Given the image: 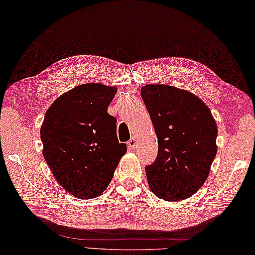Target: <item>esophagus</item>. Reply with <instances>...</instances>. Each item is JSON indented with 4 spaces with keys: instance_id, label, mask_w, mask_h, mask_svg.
I'll use <instances>...</instances> for the list:
<instances>
[{
    "instance_id": "esophagus-1",
    "label": "esophagus",
    "mask_w": 255,
    "mask_h": 255,
    "mask_svg": "<svg viewBox=\"0 0 255 255\" xmlns=\"http://www.w3.org/2000/svg\"><path fill=\"white\" fill-rule=\"evenodd\" d=\"M136 146H137V140H136L135 137H132L131 139L128 141V147L129 149H135Z\"/></svg>"
}]
</instances>
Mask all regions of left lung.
<instances>
[{
	"label": "left lung",
	"instance_id": "obj_1",
	"mask_svg": "<svg viewBox=\"0 0 255 255\" xmlns=\"http://www.w3.org/2000/svg\"><path fill=\"white\" fill-rule=\"evenodd\" d=\"M141 97L158 138V157L146 166L148 185L160 199H187L207 181L217 152V126L210 108L191 92L147 84Z\"/></svg>",
	"mask_w": 255,
	"mask_h": 255
}]
</instances>
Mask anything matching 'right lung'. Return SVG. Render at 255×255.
<instances>
[{"label":"right lung","instance_id":"add662e5","mask_svg":"<svg viewBox=\"0 0 255 255\" xmlns=\"http://www.w3.org/2000/svg\"><path fill=\"white\" fill-rule=\"evenodd\" d=\"M117 88L86 83L61 94L41 126L42 153L56 181L79 199L106 190L126 144L117 137V119L107 110Z\"/></svg>","mask_w":255,"mask_h":255}]
</instances>
